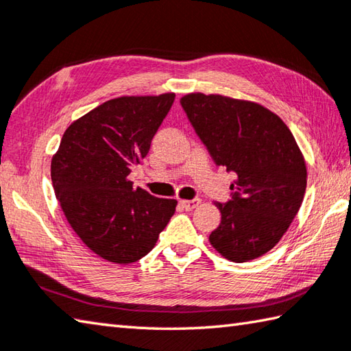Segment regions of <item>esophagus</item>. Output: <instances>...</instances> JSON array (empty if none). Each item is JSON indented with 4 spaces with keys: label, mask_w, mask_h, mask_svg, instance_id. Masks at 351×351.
<instances>
[{
    "label": "esophagus",
    "mask_w": 351,
    "mask_h": 351,
    "mask_svg": "<svg viewBox=\"0 0 351 351\" xmlns=\"http://www.w3.org/2000/svg\"><path fill=\"white\" fill-rule=\"evenodd\" d=\"M200 203H202L200 198H193V200H180V204L183 206V209H186V210L195 209Z\"/></svg>",
    "instance_id": "obj_1"
}]
</instances>
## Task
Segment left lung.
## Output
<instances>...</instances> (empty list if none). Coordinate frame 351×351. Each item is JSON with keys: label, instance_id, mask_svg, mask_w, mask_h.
Segmentation results:
<instances>
[{"label": "left lung", "instance_id": "8db88e82", "mask_svg": "<svg viewBox=\"0 0 351 351\" xmlns=\"http://www.w3.org/2000/svg\"><path fill=\"white\" fill-rule=\"evenodd\" d=\"M180 104L218 167L235 174L221 223L209 243L223 258L246 263L267 254L301 208L307 167L293 134L263 105L221 95L189 93Z\"/></svg>", "mask_w": 351, "mask_h": 351}]
</instances>
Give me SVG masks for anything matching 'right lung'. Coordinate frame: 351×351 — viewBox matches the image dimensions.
<instances>
[{
	"instance_id": "obj_1",
	"label": "right lung",
	"mask_w": 351,
	"mask_h": 351,
	"mask_svg": "<svg viewBox=\"0 0 351 351\" xmlns=\"http://www.w3.org/2000/svg\"><path fill=\"white\" fill-rule=\"evenodd\" d=\"M174 93L104 102L65 130L51 158V183L71 229L91 252L116 264L138 261L176 213L174 198L133 188Z\"/></svg>"
}]
</instances>
